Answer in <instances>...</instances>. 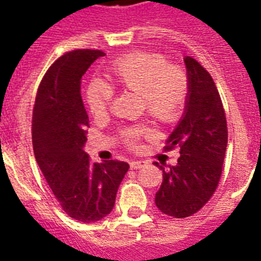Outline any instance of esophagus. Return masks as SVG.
Segmentation results:
<instances>
[{
  "label": "esophagus",
  "mask_w": 261,
  "mask_h": 261,
  "mask_svg": "<svg viewBox=\"0 0 261 261\" xmlns=\"http://www.w3.org/2000/svg\"><path fill=\"white\" fill-rule=\"evenodd\" d=\"M146 165V163L145 161H141V160H137V161H131L130 163V168L131 169H141V168H143Z\"/></svg>",
  "instance_id": "34e87169"
}]
</instances>
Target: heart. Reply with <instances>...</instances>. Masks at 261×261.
I'll list each match as a JSON object with an SVG mask.
<instances>
[{
	"mask_svg": "<svg viewBox=\"0 0 261 261\" xmlns=\"http://www.w3.org/2000/svg\"><path fill=\"white\" fill-rule=\"evenodd\" d=\"M111 74L119 87L141 96V106L160 122L169 123L181 114L188 93V79L181 67L169 65L168 59L154 53H133L118 59L111 66ZM114 97L111 85L93 80L87 90L90 112L106 114ZM149 134L142 126L127 127L120 137L127 146L135 147L138 139Z\"/></svg>",
	"mask_w": 261,
	"mask_h": 261,
	"instance_id": "1",
	"label": "heart"
}]
</instances>
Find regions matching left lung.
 Listing matches in <instances>:
<instances>
[{"label":"left lung","mask_w":261,"mask_h":261,"mask_svg":"<svg viewBox=\"0 0 261 261\" xmlns=\"http://www.w3.org/2000/svg\"><path fill=\"white\" fill-rule=\"evenodd\" d=\"M184 63L188 79L184 114L165 147L177 146L180 157L173 167H161L163 182L154 199L164 214L174 218L190 217L210 200L227 146L226 118L214 81L194 58L186 57Z\"/></svg>","instance_id":"8db88e82"}]
</instances>
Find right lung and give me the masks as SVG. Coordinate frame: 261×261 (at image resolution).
Masks as SVG:
<instances>
[{"label": "right lung", "instance_id": "1", "mask_svg": "<svg viewBox=\"0 0 261 261\" xmlns=\"http://www.w3.org/2000/svg\"><path fill=\"white\" fill-rule=\"evenodd\" d=\"M104 53L74 50L55 61L35 98L32 145L36 163L69 217L89 223L114 208L128 164L118 160L92 164L84 150L89 118L81 97V80Z\"/></svg>", "mask_w": 261, "mask_h": 261}]
</instances>
